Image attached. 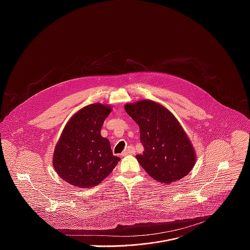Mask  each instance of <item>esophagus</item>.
Here are the masks:
<instances>
[{
    "mask_svg": "<svg viewBox=\"0 0 250 250\" xmlns=\"http://www.w3.org/2000/svg\"><path fill=\"white\" fill-rule=\"evenodd\" d=\"M135 152V149L133 146H128L123 153H122V156H125L127 154H133Z\"/></svg>",
    "mask_w": 250,
    "mask_h": 250,
    "instance_id": "obj_1",
    "label": "esophagus"
}]
</instances>
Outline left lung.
<instances>
[{
    "label": "left lung",
    "mask_w": 250,
    "mask_h": 250,
    "mask_svg": "<svg viewBox=\"0 0 250 250\" xmlns=\"http://www.w3.org/2000/svg\"><path fill=\"white\" fill-rule=\"evenodd\" d=\"M125 109L139 126L145 150L136 159L149 176L168 184L188 175L195 165V151L176 118L149 100L127 104Z\"/></svg>",
    "instance_id": "1"
}]
</instances>
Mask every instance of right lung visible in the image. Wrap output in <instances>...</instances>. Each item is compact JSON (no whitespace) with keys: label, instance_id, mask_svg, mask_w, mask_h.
Masks as SVG:
<instances>
[{"label":"right lung","instance_id":"1","mask_svg":"<svg viewBox=\"0 0 250 250\" xmlns=\"http://www.w3.org/2000/svg\"><path fill=\"white\" fill-rule=\"evenodd\" d=\"M111 106L92 104L81 109L67 123L55 146L53 166L60 178L79 188L100 184L117 166L109 139L101 128Z\"/></svg>","mask_w":250,"mask_h":250}]
</instances>
